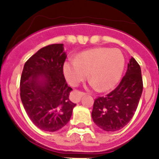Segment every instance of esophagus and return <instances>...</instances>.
Instances as JSON below:
<instances>
[{
    "label": "esophagus",
    "mask_w": 159,
    "mask_h": 159,
    "mask_svg": "<svg viewBox=\"0 0 159 159\" xmlns=\"http://www.w3.org/2000/svg\"><path fill=\"white\" fill-rule=\"evenodd\" d=\"M85 93L84 92H81V91H74L73 93V96H74V99H73V102H75V103H78L81 101V97L85 95Z\"/></svg>",
    "instance_id": "obj_1"
}]
</instances>
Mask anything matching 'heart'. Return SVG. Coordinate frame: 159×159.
Here are the masks:
<instances>
[{"mask_svg": "<svg viewBox=\"0 0 159 159\" xmlns=\"http://www.w3.org/2000/svg\"><path fill=\"white\" fill-rule=\"evenodd\" d=\"M125 65L124 54L119 49L99 47L84 51L75 60L67 61L63 72L67 82L76 86L89 77L92 85L108 91L119 81Z\"/></svg>", "mask_w": 159, "mask_h": 159, "instance_id": "1", "label": "heart"}]
</instances>
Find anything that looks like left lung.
<instances>
[{
    "label": "left lung",
    "mask_w": 159,
    "mask_h": 159,
    "mask_svg": "<svg viewBox=\"0 0 159 159\" xmlns=\"http://www.w3.org/2000/svg\"><path fill=\"white\" fill-rule=\"evenodd\" d=\"M143 90L140 65L131 57L127 71L115 90L94 100L91 117L100 129L116 131L134 116Z\"/></svg>",
    "instance_id": "1"
}]
</instances>
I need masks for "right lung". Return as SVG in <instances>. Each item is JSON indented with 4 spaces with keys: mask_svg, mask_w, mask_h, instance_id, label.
<instances>
[{
    "mask_svg": "<svg viewBox=\"0 0 159 159\" xmlns=\"http://www.w3.org/2000/svg\"><path fill=\"white\" fill-rule=\"evenodd\" d=\"M63 44H50L25 64L20 82V99L32 122L40 129L55 131L68 124L76 104L69 100L63 65Z\"/></svg>",
    "mask_w": 159,
    "mask_h": 159,
    "instance_id": "add662e5",
    "label": "right lung"
}]
</instances>
